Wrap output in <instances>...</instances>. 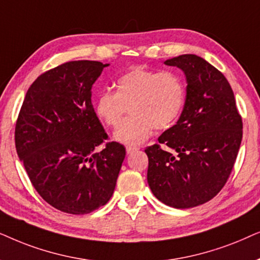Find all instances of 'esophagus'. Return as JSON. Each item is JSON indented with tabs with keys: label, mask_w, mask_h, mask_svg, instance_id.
<instances>
[{
	"label": "esophagus",
	"mask_w": 260,
	"mask_h": 260,
	"mask_svg": "<svg viewBox=\"0 0 260 260\" xmlns=\"http://www.w3.org/2000/svg\"><path fill=\"white\" fill-rule=\"evenodd\" d=\"M137 150H138V147H134V146H126L127 153H132V152L137 151Z\"/></svg>",
	"instance_id": "1"
}]
</instances>
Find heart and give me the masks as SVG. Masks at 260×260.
Listing matches in <instances>:
<instances>
[{
  "instance_id": "b5f03b06",
  "label": "heart",
  "mask_w": 260,
  "mask_h": 260,
  "mask_svg": "<svg viewBox=\"0 0 260 260\" xmlns=\"http://www.w3.org/2000/svg\"><path fill=\"white\" fill-rule=\"evenodd\" d=\"M115 92L102 91L95 101V113L107 127H116L130 109L133 115L114 133L122 144L138 145L151 136L153 128L166 129L181 115L185 101L182 78L172 71H154L134 67L117 77Z\"/></svg>"
}]
</instances>
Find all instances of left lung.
Instances as JSON below:
<instances>
[{
    "instance_id": "8db88e82",
    "label": "left lung",
    "mask_w": 260,
    "mask_h": 260,
    "mask_svg": "<svg viewBox=\"0 0 260 260\" xmlns=\"http://www.w3.org/2000/svg\"><path fill=\"white\" fill-rule=\"evenodd\" d=\"M186 76L185 105L177 123L145 148L147 182L166 206L192 208L226 184L243 139V119L226 77L203 58L183 54L164 61Z\"/></svg>"
}]
</instances>
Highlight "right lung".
I'll use <instances>...</instances> for the list:
<instances>
[{
  "mask_svg": "<svg viewBox=\"0 0 260 260\" xmlns=\"http://www.w3.org/2000/svg\"><path fill=\"white\" fill-rule=\"evenodd\" d=\"M72 60L41 74L29 86L15 124V147L34 189L60 212L88 214L112 197L126 155L109 141L91 103L103 68ZM104 145L102 151L96 147Z\"/></svg>",
  "mask_w": 260,
  "mask_h": 260,
  "instance_id": "add662e5",
  "label": "right lung"
}]
</instances>
